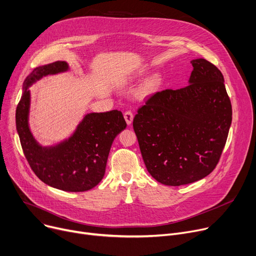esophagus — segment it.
<instances>
[{
	"instance_id": "34e87169",
	"label": "esophagus",
	"mask_w": 256,
	"mask_h": 256,
	"mask_svg": "<svg viewBox=\"0 0 256 256\" xmlns=\"http://www.w3.org/2000/svg\"><path fill=\"white\" fill-rule=\"evenodd\" d=\"M124 118H125V120H126V123L128 125H130L132 123V121H133V114H132V112H130V110L125 112H124Z\"/></svg>"
}]
</instances>
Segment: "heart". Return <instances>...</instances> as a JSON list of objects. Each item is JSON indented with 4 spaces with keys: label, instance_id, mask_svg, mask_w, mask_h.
Masks as SVG:
<instances>
[{
    "label": "heart",
    "instance_id": "b5f03b06",
    "mask_svg": "<svg viewBox=\"0 0 256 256\" xmlns=\"http://www.w3.org/2000/svg\"><path fill=\"white\" fill-rule=\"evenodd\" d=\"M159 84H160V78H159L158 76L152 78L150 80H148V81L146 83L144 87L142 88V95H148V94L154 92L156 88H158Z\"/></svg>",
    "mask_w": 256,
    "mask_h": 256
}]
</instances>
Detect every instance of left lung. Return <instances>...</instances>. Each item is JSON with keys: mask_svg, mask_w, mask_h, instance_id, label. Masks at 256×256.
Here are the masks:
<instances>
[{"mask_svg": "<svg viewBox=\"0 0 256 256\" xmlns=\"http://www.w3.org/2000/svg\"><path fill=\"white\" fill-rule=\"evenodd\" d=\"M190 64L188 86L156 92L133 119L146 167L165 186L192 184L210 174L232 123L222 72L204 58Z\"/></svg>", "mask_w": 256, "mask_h": 256, "instance_id": "1", "label": "left lung"}]
</instances>
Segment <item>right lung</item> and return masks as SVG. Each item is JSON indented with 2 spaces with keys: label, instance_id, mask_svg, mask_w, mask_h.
I'll return each instance as SVG.
<instances>
[{
  "label": "right lung",
  "instance_id": "add662e5",
  "mask_svg": "<svg viewBox=\"0 0 256 256\" xmlns=\"http://www.w3.org/2000/svg\"><path fill=\"white\" fill-rule=\"evenodd\" d=\"M68 70L64 62L34 68L24 83L16 108V129L26 159L34 173L46 184L66 192H85L102 180L114 137L127 127L120 110L88 114L70 138L54 148L38 146L30 131L28 87L43 76Z\"/></svg>",
  "mask_w": 256,
  "mask_h": 256
}]
</instances>
